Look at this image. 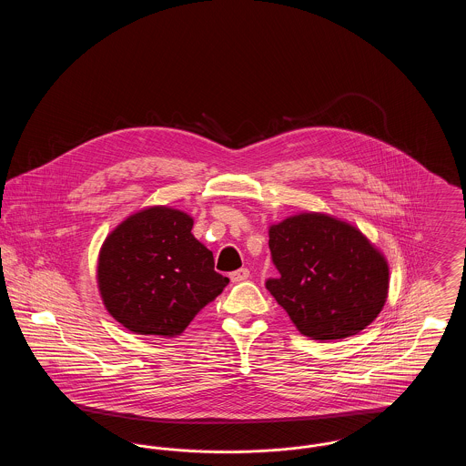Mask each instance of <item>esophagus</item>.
Here are the masks:
<instances>
[{
	"label": "esophagus",
	"instance_id": "esophagus-1",
	"mask_svg": "<svg viewBox=\"0 0 466 466\" xmlns=\"http://www.w3.org/2000/svg\"><path fill=\"white\" fill-rule=\"evenodd\" d=\"M248 278H249V270H248V268H238V270H234V272L230 274L232 283H241V281L248 279Z\"/></svg>",
	"mask_w": 466,
	"mask_h": 466
}]
</instances>
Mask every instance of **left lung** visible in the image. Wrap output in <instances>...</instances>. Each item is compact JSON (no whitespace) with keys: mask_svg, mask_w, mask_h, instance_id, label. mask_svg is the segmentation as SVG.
<instances>
[{"mask_svg":"<svg viewBox=\"0 0 466 466\" xmlns=\"http://www.w3.org/2000/svg\"><path fill=\"white\" fill-rule=\"evenodd\" d=\"M279 278L266 289L297 330L314 340L346 339L382 310L390 268L360 228L325 213H300L268 227Z\"/></svg>","mask_w":466,"mask_h":466,"instance_id":"obj_1","label":"left lung"}]
</instances>
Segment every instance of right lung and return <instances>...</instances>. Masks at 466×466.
Returning a JSON list of instances; mask_svg holds the SVG:
<instances>
[{"instance_id": "right-lung-1", "label": "right lung", "mask_w": 466, "mask_h": 466, "mask_svg": "<svg viewBox=\"0 0 466 466\" xmlns=\"http://www.w3.org/2000/svg\"><path fill=\"white\" fill-rule=\"evenodd\" d=\"M192 227L190 215L152 206L126 218L105 239L97 287L106 310L127 330L179 335L228 285Z\"/></svg>"}]
</instances>
